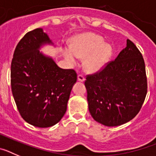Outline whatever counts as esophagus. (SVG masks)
Returning <instances> with one entry per match:
<instances>
[{
  "mask_svg": "<svg viewBox=\"0 0 156 156\" xmlns=\"http://www.w3.org/2000/svg\"><path fill=\"white\" fill-rule=\"evenodd\" d=\"M77 80L80 81V82H83L85 80L84 76L83 75H78V76H77Z\"/></svg>",
  "mask_w": 156,
  "mask_h": 156,
  "instance_id": "34e87169",
  "label": "esophagus"
}]
</instances>
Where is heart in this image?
Here are the masks:
<instances>
[{
	"mask_svg": "<svg viewBox=\"0 0 156 156\" xmlns=\"http://www.w3.org/2000/svg\"><path fill=\"white\" fill-rule=\"evenodd\" d=\"M112 54L111 45L105 44L102 37L93 34H85L75 37L71 48H66L63 55L72 65L76 63L77 58L85 59V66L90 72H97L107 64Z\"/></svg>",
	"mask_w": 156,
	"mask_h": 156,
	"instance_id": "1",
	"label": "heart"
}]
</instances>
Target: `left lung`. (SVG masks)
Returning a JSON list of instances; mask_svg holds the SVG:
<instances>
[{
	"mask_svg": "<svg viewBox=\"0 0 156 156\" xmlns=\"http://www.w3.org/2000/svg\"><path fill=\"white\" fill-rule=\"evenodd\" d=\"M93 119L107 126L124 124L140 111L147 94L144 58L129 40L116 58L85 81Z\"/></svg>",
	"mask_w": 156,
	"mask_h": 156,
	"instance_id": "left-lung-1",
	"label": "left lung"
}]
</instances>
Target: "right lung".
<instances>
[{
	"mask_svg": "<svg viewBox=\"0 0 156 156\" xmlns=\"http://www.w3.org/2000/svg\"><path fill=\"white\" fill-rule=\"evenodd\" d=\"M54 43L43 29L28 32L19 42L11 66V86L18 110L26 122L45 128L61 120L77 80L40 49Z\"/></svg>",
	"mask_w": 156,
	"mask_h": 156,
	"instance_id": "add662e5",
	"label": "right lung"
}]
</instances>
